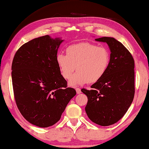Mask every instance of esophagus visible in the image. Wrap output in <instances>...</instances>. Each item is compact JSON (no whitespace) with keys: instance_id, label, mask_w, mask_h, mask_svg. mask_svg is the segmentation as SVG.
<instances>
[{"instance_id":"34e87169","label":"esophagus","mask_w":149,"mask_h":149,"mask_svg":"<svg viewBox=\"0 0 149 149\" xmlns=\"http://www.w3.org/2000/svg\"><path fill=\"white\" fill-rule=\"evenodd\" d=\"M75 90H76V92H77V94H79L81 93V90L79 88H75Z\"/></svg>"}]
</instances>
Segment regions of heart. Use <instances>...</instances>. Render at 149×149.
Masks as SVG:
<instances>
[{
	"label": "heart",
	"instance_id": "1",
	"mask_svg": "<svg viewBox=\"0 0 149 149\" xmlns=\"http://www.w3.org/2000/svg\"><path fill=\"white\" fill-rule=\"evenodd\" d=\"M66 54L58 53L55 61L62 76L69 79L70 85L94 83L104 76L109 66L110 53L103 46L89 42L72 44L66 48Z\"/></svg>",
	"mask_w": 149,
	"mask_h": 149
}]
</instances>
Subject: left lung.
I'll list each match as a JSON object with an SVG mask.
<instances>
[{
	"instance_id": "obj_1",
	"label": "left lung",
	"mask_w": 149,
	"mask_h": 149,
	"mask_svg": "<svg viewBox=\"0 0 149 149\" xmlns=\"http://www.w3.org/2000/svg\"><path fill=\"white\" fill-rule=\"evenodd\" d=\"M107 42L111 52L109 66L90 90L81 89L88 102L85 111L89 119L101 126L114 124L123 117L133 101L134 60L123 44L113 37L95 39Z\"/></svg>"
}]
</instances>
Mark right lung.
Listing matches in <instances>:
<instances>
[{
    "mask_svg": "<svg viewBox=\"0 0 149 149\" xmlns=\"http://www.w3.org/2000/svg\"><path fill=\"white\" fill-rule=\"evenodd\" d=\"M63 41L48 35L20 46L11 65L14 97L23 117L39 127L59 120L75 90L67 87L55 61Z\"/></svg>",
    "mask_w": 149,
    "mask_h": 149,
    "instance_id": "obj_1",
    "label": "right lung"
}]
</instances>
